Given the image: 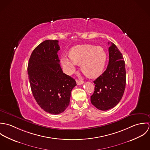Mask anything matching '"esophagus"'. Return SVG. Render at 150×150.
<instances>
[{
  "label": "esophagus",
  "instance_id": "esophagus-1",
  "mask_svg": "<svg viewBox=\"0 0 150 150\" xmlns=\"http://www.w3.org/2000/svg\"><path fill=\"white\" fill-rule=\"evenodd\" d=\"M76 83H77V85H81L84 83V81H81V80H76Z\"/></svg>",
  "mask_w": 150,
  "mask_h": 150
}]
</instances>
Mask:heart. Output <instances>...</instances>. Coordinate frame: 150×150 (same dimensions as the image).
<instances>
[{"instance_id": "b5f03b06", "label": "heart", "mask_w": 150, "mask_h": 150, "mask_svg": "<svg viewBox=\"0 0 150 150\" xmlns=\"http://www.w3.org/2000/svg\"><path fill=\"white\" fill-rule=\"evenodd\" d=\"M106 60V54L102 48L86 44L72 48L69 56H61V62L67 73H72L77 64H80L82 71L88 77L93 78L102 73Z\"/></svg>"}]
</instances>
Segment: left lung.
I'll return each mask as SVG.
<instances>
[{
	"mask_svg": "<svg viewBox=\"0 0 150 150\" xmlns=\"http://www.w3.org/2000/svg\"><path fill=\"white\" fill-rule=\"evenodd\" d=\"M108 52L107 69L93 81L95 91L91 96V103L102 111L112 108L120 102L126 86L125 64L121 52L112 43Z\"/></svg>",
	"mask_w": 150,
	"mask_h": 150,
	"instance_id": "obj_1",
	"label": "left lung"
}]
</instances>
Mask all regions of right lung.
<instances>
[{
  "label": "right lung",
  "instance_id": "right-lung-1",
  "mask_svg": "<svg viewBox=\"0 0 150 150\" xmlns=\"http://www.w3.org/2000/svg\"><path fill=\"white\" fill-rule=\"evenodd\" d=\"M58 40H45L33 51L28 74L33 95L39 106L52 114L62 113L70 103L76 82L66 75L59 64Z\"/></svg>",
  "mask_w": 150,
  "mask_h": 150
}]
</instances>
